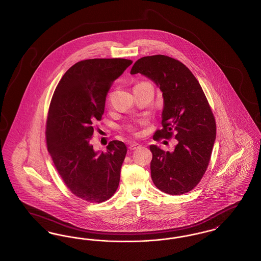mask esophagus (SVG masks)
I'll use <instances>...</instances> for the list:
<instances>
[{"instance_id": "1", "label": "esophagus", "mask_w": 261, "mask_h": 261, "mask_svg": "<svg viewBox=\"0 0 261 261\" xmlns=\"http://www.w3.org/2000/svg\"><path fill=\"white\" fill-rule=\"evenodd\" d=\"M139 147H140V144L133 142V143H130V145H129L128 149H130V150H134V149H138Z\"/></svg>"}]
</instances>
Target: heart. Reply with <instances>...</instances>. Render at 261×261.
I'll use <instances>...</instances> for the list:
<instances>
[{
	"label": "heart",
	"mask_w": 261,
	"mask_h": 261,
	"mask_svg": "<svg viewBox=\"0 0 261 261\" xmlns=\"http://www.w3.org/2000/svg\"><path fill=\"white\" fill-rule=\"evenodd\" d=\"M129 130H130V131H133V130H134V128H133L132 126H130V127H129Z\"/></svg>",
	"instance_id": "obj_1"
}]
</instances>
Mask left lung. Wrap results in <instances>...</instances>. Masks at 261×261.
<instances>
[{
  "instance_id": "1",
  "label": "left lung",
  "mask_w": 261,
  "mask_h": 261,
  "mask_svg": "<svg viewBox=\"0 0 261 261\" xmlns=\"http://www.w3.org/2000/svg\"><path fill=\"white\" fill-rule=\"evenodd\" d=\"M161 89L163 98L162 128L153 140L178 141L173 151L150 145V175L161 191L178 196L199 184L205 172L216 138L213 113L199 81L183 63L163 55L144 57L131 68Z\"/></svg>"
}]
</instances>
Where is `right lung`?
I'll list each match as a JSON object with an SVG mask.
<instances>
[{
	"label": "right lung",
	"instance_id": "right-lung-1",
	"mask_svg": "<svg viewBox=\"0 0 261 261\" xmlns=\"http://www.w3.org/2000/svg\"><path fill=\"white\" fill-rule=\"evenodd\" d=\"M125 59H93L75 63L55 90L47 119V146L67 188L91 202L112 198L119 185L127 148L112 141L96 151L90 140L100 120L113 81L132 64Z\"/></svg>",
	"mask_w": 261,
	"mask_h": 261
}]
</instances>
